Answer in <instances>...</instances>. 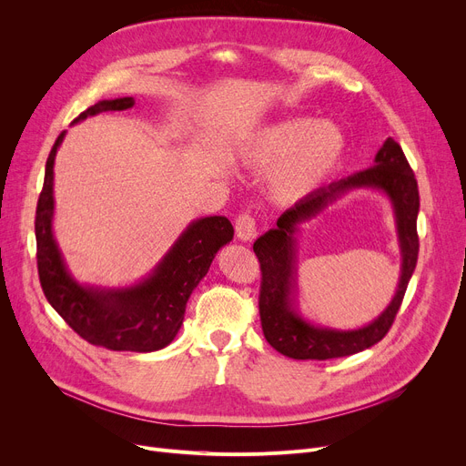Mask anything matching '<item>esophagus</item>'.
Masks as SVG:
<instances>
[{"mask_svg": "<svg viewBox=\"0 0 466 466\" xmlns=\"http://www.w3.org/2000/svg\"><path fill=\"white\" fill-rule=\"evenodd\" d=\"M234 228L239 241H253L257 238V225L251 215H239L236 218Z\"/></svg>", "mask_w": 466, "mask_h": 466, "instance_id": "1", "label": "esophagus"}]
</instances>
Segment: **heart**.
Returning a JSON list of instances; mask_svg holds the SVG:
<instances>
[{
	"instance_id": "b5f03b06",
	"label": "heart",
	"mask_w": 466,
	"mask_h": 466,
	"mask_svg": "<svg viewBox=\"0 0 466 466\" xmlns=\"http://www.w3.org/2000/svg\"><path fill=\"white\" fill-rule=\"evenodd\" d=\"M350 151L336 122L287 116L268 122L238 147V160L253 174H266V192L278 206L306 202L344 167Z\"/></svg>"
}]
</instances>
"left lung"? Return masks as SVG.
Listing matches in <instances>:
<instances>
[{
    "label": "left lung",
    "mask_w": 466,
    "mask_h": 466,
    "mask_svg": "<svg viewBox=\"0 0 466 466\" xmlns=\"http://www.w3.org/2000/svg\"><path fill=\"white\" fill-rule=\"evenodd\" d=\"M353 189H378L394 208L401 249L400 285L388 308L369 326L359 329L315 326L301 315L296 300L298 234L306 222ZM418 181L413 177V171L400 145L393 137L383 143L376 155L374 166L346 179H339L313 194L306 202L287 209L278 218V227L264 232L253 246L262 270L258 311L268 344L281 355L297 360L348 357L378 344L393 325L415 264H418Z\"/></svg>",
    "instance_id": "1"
}]
</instances>
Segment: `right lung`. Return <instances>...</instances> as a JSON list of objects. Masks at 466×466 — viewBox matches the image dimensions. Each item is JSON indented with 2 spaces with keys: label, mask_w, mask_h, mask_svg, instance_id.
<instances>
[{
  "label": "right lung",
  "mask_w": 466,
  "mask_h": 466,
  "mask_svg": "<svg viewBox=\"0 0 466 466\" xmlns=\"http://www.w3.org/2000/svg\"><path fill=\"white\" fill-rule=\"evenodd\" d=\"M132 96L102 100L83 111L73 125L104 111L134 107ZM66 137L62 132L45 166V181L35 211L37 270L45 297L81 338L111 351L151 353L177 336L192 290L208 274L220 248L234 238L223 215L194 218L153 270L125 287L81 283L64 260L55 238V160Z\"/></svg>",
  "instance_id": "obj_1"
}]
</instances>
